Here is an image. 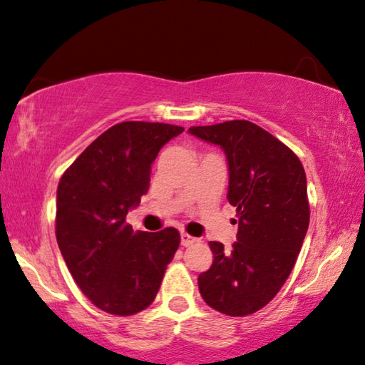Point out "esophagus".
Listing matches in <instances>:
<instances>
[{
	"instance_id": "34e87169",
	"label": "esophagus",
	"mask_w": 365,
	"mask_h": 365,
	"mask_svg": "<svg viewBox=\"0 0 365 365\" xmlns=\"http://www.w3.org/2000/svg\"><path fill=\"white\" fill-rule=\"evenodd\" d=\"M180 239H182V245H183V247H188V245L195 244V242H197L195 237L188 235V233H185V232H182V235H180Z\"/></svg>"
}]
</instances>
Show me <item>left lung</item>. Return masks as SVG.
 Listing matches in <instances>:
<instances>
[{"mask_svg":"<svg viewBox=\"0 0 365 365\" xmlns=\"http://www.w3.org/2000/svg\"><path fill=\"white\" fill-rule=\"evenodd\" d=\"M227 155L230 205L239 232L230 250L210 242L213 264L198 275L212 309L244 317L275 297L292 272L309 228L307 178L297 155L247 120L188 130Z\"/></svg>","mask_w":365,"mask_h":365,"instance_id":"left-lung-1","label":"left lung"}]
</instances>
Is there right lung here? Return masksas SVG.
Returning a JSON list of instances; mask_svg holds the SVG:
<instances>
[{"label": "right lung", "mask_w": 365, "mask_h": 365, "mask_svg": "<svg viewBox=\"0 0 365 365\" xmlns=\"http://www.w3.org/2000/svg\"><path fill=\"white\" fill-rule=\"evenodd\" d=\"M182 132L168 123H116L58 183V247L81 292L105 312L133 315L147 309L178 249L177 228L133 232L125 220L148 192L160 148Z\"/></svg>", "instance_id": "obj_1"}]
</instances>
